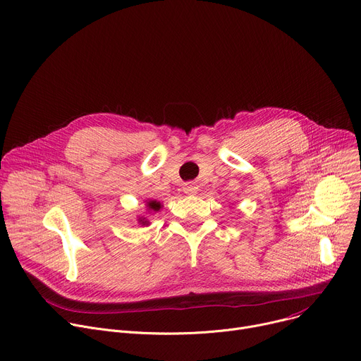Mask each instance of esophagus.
Instances as JSON below:
<instances>
[{
    "label": "esophagus",
    "instance_id": "esophagus-1",
    "mask_svg": "<svg viewBox=\"0 0 361 361\" xmlns=\"http://www.w3.org/2000/svg\"><path fill=\"white\" fill-rule=\"evenodd\" d=\"M183 188H184V193H187V195H196L199 190V187L195 183H185Z\"/></svg>",
    "mask_w": 361,
    "mask_h": 361
}]
</instances>
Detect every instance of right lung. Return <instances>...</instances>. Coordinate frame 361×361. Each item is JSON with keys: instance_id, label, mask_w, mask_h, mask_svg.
Returning <instances> with one entry per match:
<instances>
[{"instance_id": "right-lung-1", "label": "right lung", "mask_w": 361, "mask_h": 361, "mask_svg": "<svg viewBox=\"0 0 361 361\" xmlns=\"http://www.w3.org/2000/svg\"><path fill=\"white\" fill-rule=\"evenodd\" d=\"M147 207H148V209H151V210H155V212H157V210H159V209H161V203H159V202H155V200H152V202H148ZM140 222H142L143 225L147 224V221H142V219H140Z\"/></svg>"}]
</instances>
